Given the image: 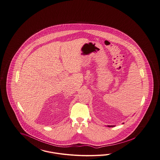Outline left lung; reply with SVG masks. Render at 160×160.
<instances>
[{
	"label": "left lung",
	"instance_id": "left-lung-1",
	"mask_svg": "<svg viewBox=\"0 0 160 160\" xmlns=\"http://www.w3.org/2000/svg\"><path fill=\"white\" fill-rule=\"evenodd\" d=\"M123 124L124 123H122ZM115 125H107V127H114Z\"/></svg>",
	"mask_w": 160,
	"mask_h": 160
}]
</instances>
